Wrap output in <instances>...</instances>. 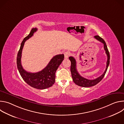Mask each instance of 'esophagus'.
Instances as JSON below:
<instances>
[{"mask_svg": "<svg viewBox=\"0 0 124 124\" xmlns=\"http://www.w3.org/2000/svg\"><path fill=\"white\" fill-rule=\"evenodd\" d=\"M70 55V52L69 51H66L65 52L64 54L65 58H68Z\"/></svg>", "mask_w": 124, "mask_h": 124, "instance_id": "34e87169", "label": "esophagus"}]
</instances>
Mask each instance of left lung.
Segmentation results:
<instances>
[{
  "instance_id": "8db88e82",
  "label": "left lung",
  "mask_w": 124,
  "mask_h": 124,
  "mask_svg": "<svg viewBox=\"0 0 124 124\" xmlns=\"http://www.w3.org/2000/svg\"><path fill=\"white\" fill-rule=\"evenodd\" d=\"M94 38L103 44V47L105 51L106 54H107L108 56V60L107 62V66H106L105 70H104V73L100 77H98L96 79H92V80L88 79L81 77L77 70V62L76 59L72 56H70L69 57L70 60V62H71V65H70V72H71V74H72V77L73 78V81L75 82V84L81 87H89L94 86L97 84H98L103 78L106 72L107 71L108 67L109 64L110 55H109L108 50V49L107 46L106 45L105 41L103 40L102 38L100 37L99 36H98V35L95 36Z\"/></svg>"
}]
</instances>
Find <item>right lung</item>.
<instances>
[{"label": "right lung", "mask_w": 124, "mask_h": 124, "mask_svg": "<svg viewBox=\"0 0 124 124\" xmlns=\"http://www.w3.org/2000/svg\"><path fill=\"white\" fill-rule=\"evenodd\" d=\"M37 28L31 29L28 36L25 37L21 45L16 58V64L19 73L25 82L30 86L38 89H45L52 86L55 81V72L64 60L63 54L56 55L53 57L47 65L41 71L32 73L28 72L23 68L21 64V57L23 48L25 42L31 38Z\"/></svg>", "instance_id": "right-lung-1"}]
</instances>
